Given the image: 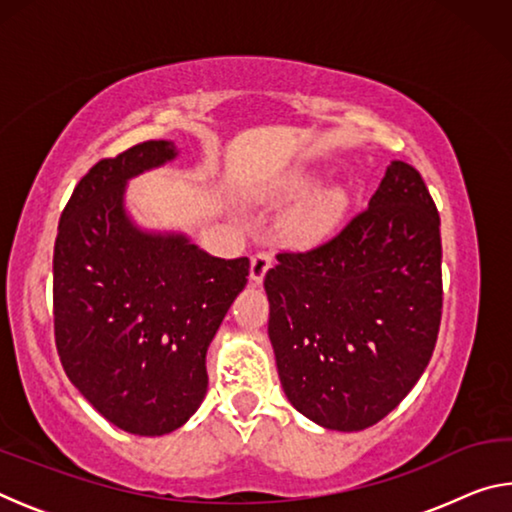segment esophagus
Instances as JSON below:
<instances>
[{
  "label": "esophagus",
  "instance_id": "esophagus-1",
  "mask_svg": "<svg viewBox=\"0 0 512 512\" xmlns=\"http://www.w3.org/2000/svg\"><path fill=\"white\" fill-rule=\"evenodd\" d=\"M268 268H271V255L268 253H257L250 257V275H248L250 282L259 287V284L264 282Z\"/></svg>",
  "mask_w": 512,
  "mask_h": 512
}]
</instances>
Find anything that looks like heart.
Masks as SVG:
<instances>
[{
	"label": "heart",
	"instance_id": "heart-1",
	"mask_svg": "<svg viewBox=\"0 0 512 512\" xmlns=\"http://www.w3.org/2000/svg\"><path fill=\"white\" fill-rule=\"evenodd\" d=\"M314 185V176L307 171H296L284 180V194H302ZM350 207V196L343 187L318 189L305 201L298 203L282 219V237L296 248H311L323 244L343 223Z\"/></svg>",
	"mask_w": 512,
	"mask_h": 512
}]
</instances>
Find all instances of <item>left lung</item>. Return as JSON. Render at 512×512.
Instances as JSON below:
<instances>
[{
    "label": "left lung",
    "instance_id": "left-lung-1",
    "mask_svg": "<svg viewBox=\"0 0 512 512\" xmlns=\"http://www.w3.org/2000/svg\"><path fill=\"white\" fill-rule=\"evenodd\" d=\"M440 216L411 164H388L368 210L309 253L277 255L264 289L284 395L311 422L361 431L429 366L443 311Z\"/></svg>",
    "mask_w": 512,
    "mask_h": 512
}]
</instances>
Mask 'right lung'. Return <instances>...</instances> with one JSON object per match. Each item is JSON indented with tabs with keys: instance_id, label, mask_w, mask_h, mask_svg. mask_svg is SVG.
Wrapping results in <instances>:
<instances>
[{
	"instance_id": "obj_1",
	"label": "right lung",
	"mask_w": 512,
	"mask_h": 512,
	"mask_svg": "<svg viewBox=\"0 0 512 512\" xmlns=\"http://www.w3.org/2000/svg\"><path fill=\"white\" fill-rule=\"evenodd\" d=\"M178 155L176 142L155 140L94 164L54 248L60 363L103 418L135 436H164L198 411L207 348L248 282V257H214L128 210V183Z\"/></svg>"
}]
</instances>
